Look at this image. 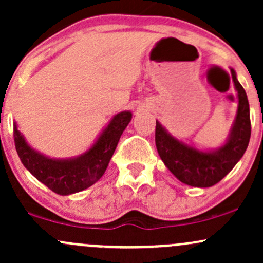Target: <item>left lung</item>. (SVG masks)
Masks as SVG:
<instances>
[{
	"mask_svg": "<svg viewBox=\"0 0 263 263\" xmlns=\"http://www.w3.org/2000/svg\"><path fill=\"white\" fill-rule=\"evenodd\" d=\"M231 74L238 94V109L228 140L219 149L200 152L172 137L157 121L155 145L159 157L166 168L184 184L199 188L217 184L232 171L247 149L251 138L250 105L233 69H231Z\"/></svg>",
	"mask_w": 263,
	"mask_h": 263,
	"instance_id": "1",
	"label": "left lung"
}]
</instances>
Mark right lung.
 Wrapping results in <instances>:
<instances>
[{
  "mask_svg": "<svg viewBox=\"0 0 263 263\" xmlns=\"http://www.w3.org/2000/svg\"><path fill=\"white\" fill-rule=\"evenodd\" d=\"M132 120L130 111L115 115L94 145L72 159H51L33 151L13 124V139L25 168L36 179L61 196L81 192L97 183L105 173L119 139Z\"/></svg>",
  "mask_w": 263,
  "mask_h": 263,
  "instance_id": "right-lung-1",
  "label": "right lung"
}]
</instances>
